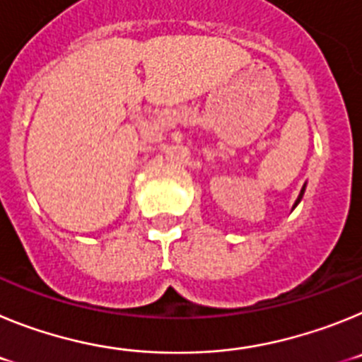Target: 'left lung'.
<instances>
[{"label":"left lung","mask_w":362,"mask_h":362,"mask_svg":"<svg viewBox=\"0 0 362 362\" xmlns=\"http://www.w3.org/2000/svg\"><path fill=\"white\" fill-rule=\"evenodd\" d=\"M303 194H305V187H303V190H300L299 197H297V201H296V204H293V206H297V203H299V201H300V197H303Z\"/></svg>","instance_id":"obj_1"}]
</instances>
